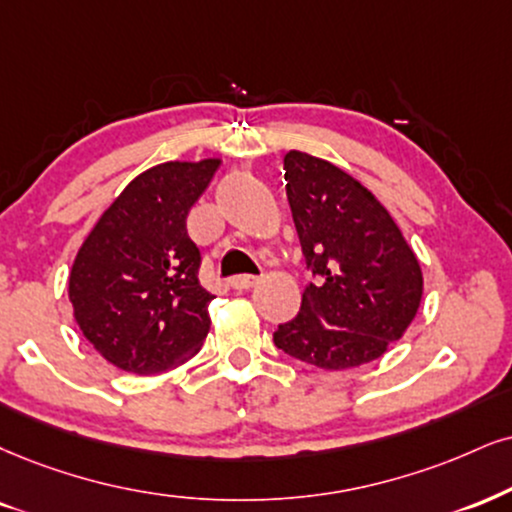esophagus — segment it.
Instances as JSON below:
<instances>
[{
	"label": "esophagus",
	"instance_id": "1",
	"mask_svg": "<svg viewBox=\"0 0 512 512\" xmlns=\"http://www.w3.org/2000/svg\"><path fill=\"white\" fill-rule=\"evenodd\" d=\"M256 282H258L256 275H235V277H230V287L232 289H239V292H242V289L254 287Z\"/></svg>",
	"mask_w": 512,
	"mask_h": 512
}]
</instances>
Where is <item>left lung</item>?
Segmentation results:
<instances>
[{
  "instance_id": "1",
  "label": "left lung",
  "mask_w": 512,
  "mask_h": 512,
  "mask_svg": "<svg viewBox=\"0 0 512 512\" xmlns=\"http://www.w3.org/2000/svg\"><path fill=\"white\" fill-rule=\"evenodd\" d=\"M287 199L308 282L296 318L277 325L287 356L325 370L375 361L403 337L422 299L413 249L380 201L330 161L285 156Z\"/></svg>"
}]
</instances>
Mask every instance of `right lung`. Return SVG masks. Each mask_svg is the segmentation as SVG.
Segmentation results:
<instances>
[{
    "instance_id": "obj_1",
    "label": "right lung",
    "mask_w": 512,
    "mask_h": 512,
    "mask_svg": "<svg viewBox=\"0 0 512 512\" xmlns=\"http://www.w3.org/2000/svg\"><path fill=\"white\" fill-rule=\"evenodd\" d=\"M218 166L168 161L144 170L80 246L68 277L75 320L116 368L154 375L204 344L216 296L199 285L201 251L187 235V213Z\"/></svg>"
}]
</instances>
